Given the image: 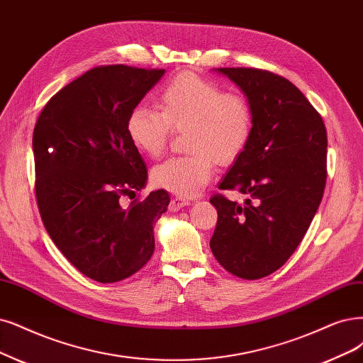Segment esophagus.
<instances>
[{"instance_id": "obj_1", "label": "esophagus", "mask_w": 363, "mask_h": 363, "mask_svg": "<svg viewBox=\"0 0 363 363\" xmlns=\"http://www.w3.org/2000/svg\"><path fill=\"white\" fill-rule=\"evenodd\" d=\"M186 205H190V200L182 199V197H173V199L170 200L169 209H170V211H178V209H181L182 206H186Z\"/></svg>"}]
</instances>
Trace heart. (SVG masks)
<instances>
[{"label":"heart","instance_id":"obj_1","mask_svg":"<svg viewBox=\"0 0 363 363\" xmlns=\"http://www.w3.org/2000/svg\"><path fill=\"white\" fill-rule=\"evenodd\" d=\"M160 112L138 106L127 118V134L139 152L151 158L164 152L172 131L185 130L189 155L170 157L152 169L155 185L181 197L202 191L218 164H232L252 136L254 113L239 92L196 73H179L158 94Z\"/></svg>","mask_w":363,"mask_h":363}]
</instances>
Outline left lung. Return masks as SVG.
Wrapping results in <instances>:
<instances>
[{"mask_svg": "<svg viewBox=\"0 0 363 363\" xmlns=\"http://www.w3.org/2000/svg\"><path fill=\"white\" fill-rule=\"evenodd\" d=\"M252 106V136L220 184L244 205L213 194L218 221L211 250L227 272L260 279L283 266L302 242L326 185L323 118L286 77L262 69H218Z\"/></svg>", "mask_w": 363, "mask_h": 363, "instance_id": "1", "label": "left lung"}]
</instances>
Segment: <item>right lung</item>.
Returning <instances> with one entry per match:
<instances>
[{
	"label": "right lung",
	"mask_w": 363,
	"mask_h": 363,
	"mask_svg": "<svg viewBox=\"0 0 363 363\" xmlns=\"http://www.w3.org/2000/svg\"><path fill=\"white\" fill-rule=\"evenodd\" d=\"M163 69L94 67L53 96L34 127L35 199L53 244L77 271L103 284L139 272L154 252L166 190L134 197L147 170L127 118ZM125 196L134 198L125 206Z\"/></svg>",
	"instance_id": "add662e5"
}]
</instances>
